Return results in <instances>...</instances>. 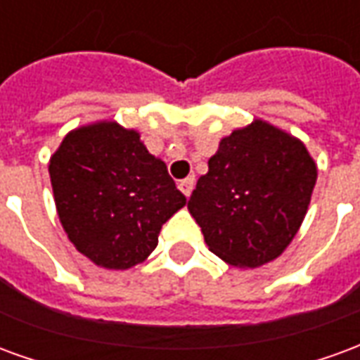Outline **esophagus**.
I'll return each mask as SVG.
<instances>
[{"mask_svg":"<svg viewBox=\"0 0 360 360\" xmlns=\"http://www.w3.org/2000/svg\"><path fill=\"white\" fill-rule=\"evenodd\" d=\"M193 186H195V178H193V176H188V178H184V180H180L178 188H180V192L184 193L186 198H190V195H192Z\"/></svg>","mask_w":360,"mask_h":360,"instance_id":"obj_1","label":"esophagus"}]
</instances>
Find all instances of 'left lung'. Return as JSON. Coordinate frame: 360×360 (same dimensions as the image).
Here are the masks:
<instances>
[{"instance_id": "obj_1", "label": "left lung", "mask_w": 360, "mask_h": 360, "mask_svg": "<svg viewBox=\"0 0 360 360\" xmlns=\"http://www.w3.org/2000/svg\"><path fill=\"white\" fill-rule=\"evenodd\" d=\"M207 165L188 209L209 250L250 269L281 256L304 221L318 178L304 143L254 120L223 137Z\"/></svg>"}]
</instances>
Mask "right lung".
<instances>
[{
	"label": "right lung",
	"instance_id": "1",
	"mask_svg": "<svg viewBox=\"0 0 360 360\" xmlns=\"http://www.w3.org/2000/svg\"><path fill=\"white\" fill-rule=\"evenodd\" d=\"M58 217L73 246L106 269H129L157 248L162 225L186 205L167 165L116 122L81 126L48 165Z\"/></svg>",
	"mask_w": 360,
	"mask_h": 360
}]
</instances>
